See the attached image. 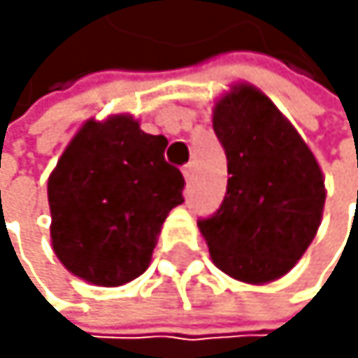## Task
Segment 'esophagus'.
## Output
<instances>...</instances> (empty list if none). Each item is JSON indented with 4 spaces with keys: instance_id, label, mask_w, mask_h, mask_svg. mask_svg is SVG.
<instances>
[{
    "instance_id": "34e87169",
    "label": "esophagus",
    "mask_w": 358,
    "mask_h": 358,
    "mask_svg": "<svg viewBox=\"0 0 358 358\" xmlns=\"http://www.w3.org/2000/svg\"><path fill=\"white\" fill-rule=\"evenodd\" d=\"M193 171H195V165H193V163H187V165L182 167V173H185V178H187V182L193 178Z\"/></svg>"
}]
</instances>
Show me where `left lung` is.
Here are the masks:
<instances>
[{
    "label": "left lung",
    "mask_w": 358,
    "mask_h": 358,
    "mask_svg": "<svg viewBox=\"0 0 358 358\" xmlns=\"http://www.w3.org/2000/svg\"><path fill=\"white\" fill-rule=\"evenodd\" d=\"M213 129L227 157L219 210L197 225L229 277H283L311 245L324 208V178L311 150L266 96L236 85L215 105Z\"/></svg>",
    "instance_id": "1"
}]
</instances>
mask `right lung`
<instances>
[{"instance_id":"right-lung-1","label":"right lung","mask_w":358,"mask_h":358,"mask_svg":"<svg viewBox=\"0 0 358 358\" xmlns=\"http://www.w3.org/2000/svg\"><path fill=\"white\" fill-rule=\"evenodd\" d=\"M167 139L131 115L85 122L49 178L51 243L59 262L96 285L139 277L185 178L165 161Z\"/></svg>"}]
</instances>
